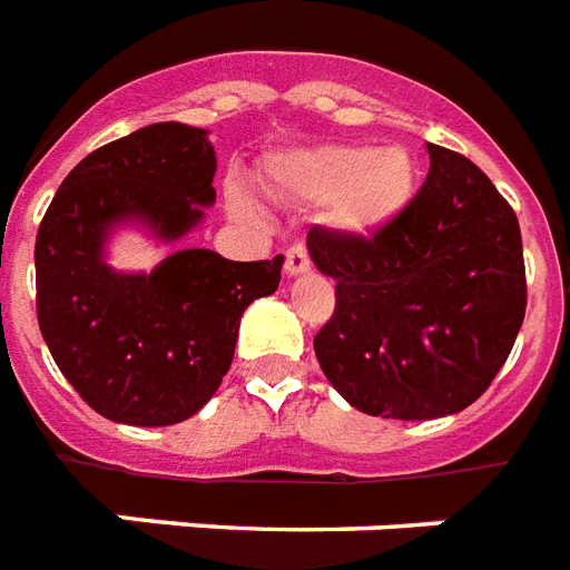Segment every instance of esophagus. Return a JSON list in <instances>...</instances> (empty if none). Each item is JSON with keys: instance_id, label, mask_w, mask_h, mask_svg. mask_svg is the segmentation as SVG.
Instances as JSON below:
<instances>
[{"instance_id": "34e87169", "label": "esophagus", "mask_w": 570, "mask_h": 570, "mask_svg": "<svg viewBox=\"0 0 570 570\" xmlns=\"http://www.w3.org/2000/svg\"><path fill=\"white\" fill-rule=\"evenodd\" d=\"M308 267H312V262H308L306 244H294V247L285 253V273H288V276H299V273H306Z\"/></svg>"}]
</instances>
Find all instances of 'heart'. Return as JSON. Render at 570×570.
Listing matches in <instances>:
<instances>
[{
	"label": "heart",
	"instance_id": "1",
	"mask_svg": "<svg viewBox=\"0 0 570 570\" xmlns=\"http://www.w3.org/2000/svg\"><path fill=\"white\" fill-rule=\"evenodd\" d=\"M273 176L306 203L326 206L344 235H373L397 217L414 190V164L406 149L330 144L273 161Z\"/></svg>",
	"mask_w": 570,
	"mask_h": 570
}]
</instances>
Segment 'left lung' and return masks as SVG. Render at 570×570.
I'll list each match as a JSON object with an SVG mask.
<instances>
[{"instance_id": "obj_1", "label": "left lung", "mask_w": 570, "mask_h": 570, "mask_svg": "<svg viewBox=\"0 0 570 570\" xmlns=\"http://www.w3.org/2000/svg\"><path fill=\"white\" fill-rule=\"evenodd\" d=\"M426 153L423 188L371 238L308 229V256L335 279L317 362L350 406L397 421L471 406L512 353L527 308L512 206L465 156L435 144Z\"/></svg>"}]
</instances>
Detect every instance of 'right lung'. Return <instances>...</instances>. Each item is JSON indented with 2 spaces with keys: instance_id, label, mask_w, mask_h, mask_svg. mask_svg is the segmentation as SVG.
Returning a JSON list of instances; mask_svg holds the SVG:
<instances>
[{
  "instance_id": "1",
  "label": "right lung",
  "mask_w": 570,
  "mask_h": 570,
  "mask_svg": "<svg viewBox=\"0 0 570 570\" xmlns=\"http://www.w3.org/2000/svg\"><path fill=\"white\" fill-rule=\"evenodd\" d=\"M206 129L153 122L81 158L35 244L38 323L55 364L94 412L129 426L188 421L235 356L244 308L279 288L282 262L176 249L153 273H120L105 244L122 223L173 244L214 206Z\"/></svg>"
}]
</instances>
